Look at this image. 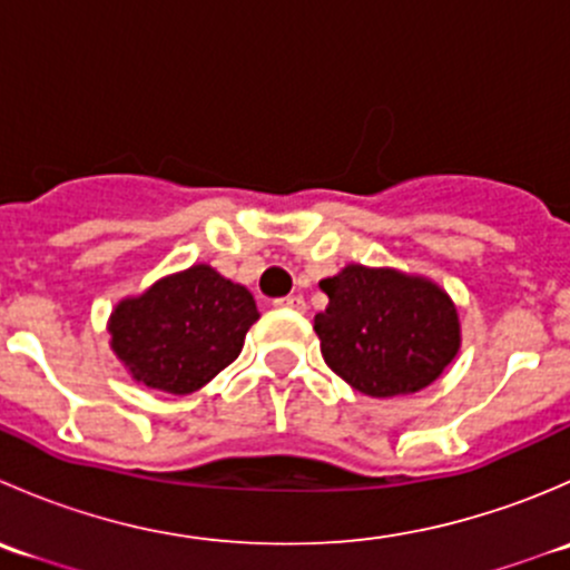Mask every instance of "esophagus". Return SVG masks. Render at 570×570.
<instances>
[{"mask_svg": "<svg viewBox=\"0 0 570 570\" xmlns=\"http://www.w3.org/2000/svg\"><path fill=\"white\" fill-rule=\"evenodd\" d=\"M275 306H278V308H289V312H306V301H303L301 295L278 297V301H275Z\"/></svg>", "mask_w": 570, "mask_h": 570, "instance_id": "obj_1", "label": "esophagus"}]
</instances>
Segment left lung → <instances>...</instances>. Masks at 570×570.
I'll list each match as a JSON object with an SVG mask.
<instances>
[{
	"label": "left lung",
	"instance_id": "obj_1",
	"mask_svg": "<svg viewBox=\"0 0 570 570\" xmlns=\"http://www.w3.org/2000/svg\"><path fill=\"white\" fill-rule=\"evenodd\" d=\"M320 289L327 295L314 317L322 358L361 394L419 392L461 347L455 306L433 281L350 264Z\"/></svg>",
	"mask_w": 570,
	"mask_h": 570
}]
</instances>
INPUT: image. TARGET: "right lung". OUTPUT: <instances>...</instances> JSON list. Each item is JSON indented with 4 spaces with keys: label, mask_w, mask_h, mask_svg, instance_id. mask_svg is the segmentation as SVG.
I'll return each instance as SVG.
<instances>
[{
    "label": "right lung",
    "mask_w": 570,
    "mask_h": 570,
    "mask_svg": "<svg viewBox=\"0 0 570 570\" xmlns=\"http://www.w3.org/2000/svg\"><path fill=\"white\" fill-rule=\"evenodd\" d=\"M256 320V301L245 286L195 264L118 303L109 333L135 381L193 394L237 358Z\"/></svg>",
    "instance_id": "right-lung-1"
}]
</instances>
